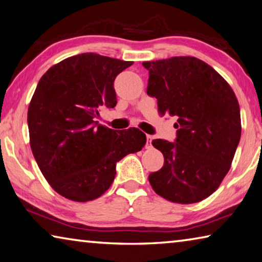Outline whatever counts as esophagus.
I'll return each instance as SVG.
<instances>
[{
  "mask_svg": "<svg viewBox=\"0 0 262 262\" xmlns=\"http://www.w3.org/2000/svg\"><path fill=\"white\" fill-rule=\"evenodd\" d=\"M151 140H152V136L151 135H147V144H146V148L147 149H150L151 148Z\"/></svg>",
  "mask_w": 262,
  "mask_h": 262,
  "instance_id": "34e87169",
  "label": "esophagus"
}]
</instances>
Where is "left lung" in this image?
Wrapping results in <instances>:
<instances>
[{
    "label": "left lung",
    "mask_w": 262,
    "mask_h": 262,
    "mask_svg": "<svg viewBox=\"0 0 262 262\" xmlns=\"http://www.w3.org/2000/svg\"><path fill=\"white\" fill-rule=\"evenodd\" d=\"M147 93L161 115L176 116L175 142L156 139L164 164L149 175L167 201L192 204L212 194L230 170L242 135L240 108L225 79L194 57L144 61Z\"/></svg>",
    "instance_id": "left-lung-1"
}]
</instances>
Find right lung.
Listing matches in <instances>:
<instances>
[{
	"label": "right lung",
	"instance_id": "1",
	"mask_svg": "<svg viewBox=\"0 0 262 262\" xmlns=\"http://www.w3.org/2000/svg\"><path fill=\"white\" fill-rule=\"evenodd\" d=\"M132 64L87 52L40 78L28 110L30 146L45 180L63 197H100L113 183L116 162L146 144L138 128L116 132L97 121L101 108L115 107L114 80Z\"/></svg>",
	"mask_w": 262,
	"mask_h": 262
}]
</instances>
